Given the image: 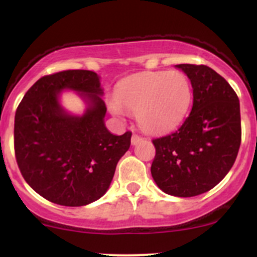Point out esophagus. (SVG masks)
<instances>
[{
	"mask_svg": "<svg viewBox=\"0 0 257 257\" xmlns=\"http://www.w3.org/2000/svg\"><path fill=\"white\" fill-rule=\"evenodd\" d=\"M142 137L141 136H138V134H133V137H132V144L133 145H136V144H138L139 142L142 141Z\"/></svg>",
	"mask_w": 257,
	"mask_h": 257,
	"instance_id": "esophagus-1",
	"label": "esophagus"
}]
</instances>
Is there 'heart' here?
Here are the masks:
<instances>
[{"mask_svg":"<svg viewBox=\"0 0 257 257\" xmlns=\"http://www.w3.org/2000/svg\"><path fill=\"white\" fill-rule=\"evenodd\" d=\"M193 102V87L185 73L144 72L124 79L115 89L113 112L137 114L139 126L149 134L178 128Z\"/></svg>","mask_w":257,"mask_h":257,"instance_id":"b5f03b06","label":"heart"}]
</instances>
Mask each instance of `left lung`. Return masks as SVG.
Segmentation results:
<instances>
[{
	"instance_id": "left-lung-1",
	"label": "left lung",
	"mask_w": 257,
	"mask_h": 257,
	"mask_svg": "<svg viewBox=\"0 0 257 257\" xmlns=\"http://www.w3.org/2000/svg\"><path fill=\"white\" fill-rule=\"evenodd\" d=\"M193 87V108L173 133L153 139L152 177L169 195L211 190L229 173L241 143L240 103L231 85L204 64H178Z\"/></svg>"
}]
</instances>
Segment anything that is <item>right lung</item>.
Segmentation results:
<instances>
[{"label":"right lung","mask_w":257,"mask_h":257,"mask_svg":"<svg viewBox=\"0 0 257 257\" xmlns=\"http://www.w3.org/2000/svg\"><path fill=\"white\" fill-rule=\"evenodd\" d=\"M63 89L80 91L90 102L82 117L61 109ZM99 77L69 69L42 77L27 90L15 115V155L28 185L54 204L83 206L104 195L119 159L131 147L132 132L114 136Z\"/></svg>","instance_id":"add662e5"}]
</instances>
